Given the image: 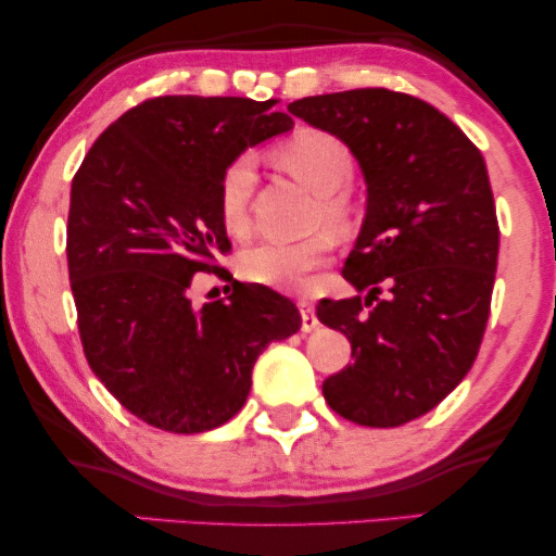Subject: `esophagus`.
Wrapping results in <instances>:
<instances>
[{
  "mask_svg": "<svg viewBox=\"0 0 556 556\" xmlns=\"http://www.w3.org/2000/svg\"><path fill=\"white\" fill-rule=\"evenodd\" d=\"M299 308H301V329L303 331H314L316 326H318V318H316V311H314V303L311 301H306V299H301L299 301Z\"/></svg>",
  "mask_w": 556,
  "mask_h": 556,
  "instance_id": "1",
  "label": "esophagus"
}]
</instances>
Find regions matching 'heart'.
<instances>
[{"label":"heart","instance_id":"heart-1","mask_svg":"<svg viewBox=\"0 0 556 556\" xmlns=\"http://www.w3.org/2000/svg\"><path fill=\"white\" fill-rule=\"evenodd\" d=\"M273 159L316 194L314 227L318 230L299 242H261L240 257V273L261 286L280 291H303L311 273L331 261L337 238L352 232L356 204L349 189L354 174L352 149L337 134L324 128H299L273 149ZM255 187L253 156L240 154L225 166L217 181V210L225 230L242 238L250 230V197Z\"/></svg>","mask_w":556,"mask_h":556}]
</instances>
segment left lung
Here are the masks:
<instances>
[{
	"label": "left lung",
	"mask_w": 556,
	"mask_h": 556,
	"mask_svg": "<svg viewBox=\"0 0 556 556\" xmlns=\"http://www.w3.org/2000/svg\"><path fill=\"white\" fill-rule=\"evenodd\" d=\"M337 134L367 181V215L344 276L367 295L318 303L352 364L324 382L333 413L397 428L430 413L473 367L489 324L498 219L481 151L407 93L356 88L288 105Z\"/></svg>",
	"instance_id": "left-lung-1"
}]
</instances>
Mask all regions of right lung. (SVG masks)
<instances>
[{
	"mask_svg": "<svg viewBox=\"0 0 556 556\" xmlns=\"http://www.w3.org/2000/svg\"><path fill=\"white\" fill-rule=\"evenodd\" d=\"M250 98H149L105 128L73 177L67 273L83 352L113 397L159 430L204 432L245 405L255 359L301 329L295 303L233 280L197 309L188 286L230 250L217 210L235 156L293 126Z\"/></svg>",
	"mask_w": 556,
	"mask_h": 556,
	"instance_id": "add662e5",
	"label": "right lung"
}]
</instances>
